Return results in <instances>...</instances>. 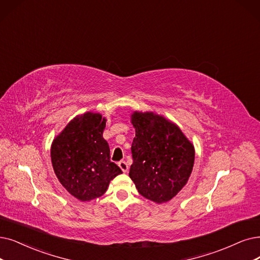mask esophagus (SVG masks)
I'll return each mask as SVG.
<instances>
[{"label": "esophagus", "instance_id": "obj_1", "mask_svg": "<svg viewBox=\"0 0 260 260\" xmlns=\"http://www.w3.org/2000/svg\"><path fill=\"white\" fill-rule=\"evenodd\" d=\"M118 166H119V168L121 169V171L123 172V173H126V172H128V164H127V162L126 161H119L118 162Z\"/></svg>", "mask_w": 260, "mask_h": 260}]
</instances>
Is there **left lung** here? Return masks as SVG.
I'll return each instance as SVG.
<instances>
[{
  "label": "left lung",
  "mask_w": 260,
  "mask_h": 260,
  "mask_svg": "<svg viewBox=\"0 0 260 260\" xmlns=\"http://www.w3.org/2000/svg\"><path fill=\"white\" fill-rule=\"evenodd\" d=\"M136 129L129 176L139 193L157 204L171 201L189 180L195 150L177 124L153 112L131 115Z\"/></svg>",
  "instance_id": "left-lung-1"
}]
</instances>
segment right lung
<instances>
[{
    "label": "right lung",
    "mask_w": 260,
    "mask_h": 260,
    "mask_svg": "<svg viewBox=\"0 0 260 260\" xmlns=\"http://www.w3.org/2000/svg\"><path fill=\"white\" fill-rule=\"evenodd\" d=\"M107 119L87 112L72 119L52 142L51 161L60 184L81 202L106 193L110 181L121 174L111 162L102 134Z\"/></svg>",
    "instance_id": "1"
}]
</instances>
